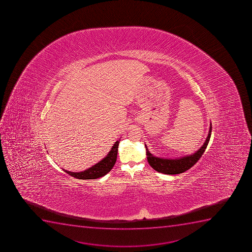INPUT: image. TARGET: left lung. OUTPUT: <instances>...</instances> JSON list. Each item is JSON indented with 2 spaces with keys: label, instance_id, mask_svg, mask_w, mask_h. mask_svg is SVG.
Masks as SVG:
<instances>
[{
  "label": "left lung",
  "instance_id": "8db88e82",
  "mask_svg": "<svg viewBox=\"0 0 252 252\" xmlns=\"http://www.w3.org/2000/svg\"><path fill=\"white\" fill-rule=\"evenodd\" d=\"M211 131H212V124L210 123L209 134L206 140L204 141V145H202L200 149L197 150L196 152L194 153L193 155H187L179 158H163L155 157V155H153L149 151L147 146L145 145L148 162L155 171L163 174L175 175L186 172L190 167H193L204 154L210 140Z\"/></svg>",
  "mask_w": 252,
  "mask_h": 252
}]
</instances>
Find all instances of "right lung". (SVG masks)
Here are the masks:
<instances>
[{
  "mask_svg": "<svg viewBox=\"0 0 252 252\" xmlns=\"http://www.w3.org/2000/svg\"><path fill=\"white\" fill-rule=\"evenodd\" d=\"M120 140L115 142L110 152L107 154V156L102 158L100 162L94 165L93 167L80 172H69L66 170L63 169L66 173L70 175L71 177H75L77 179L90 180L97 179L99 177H103L107 174L112 170L117 161V152H118V145Z\"/></svg>",
  "mask_w": 252,
  "mask_h": 252,
  "instance_id": "add662e5",
  "label": "right lung"
}]
</instances>
